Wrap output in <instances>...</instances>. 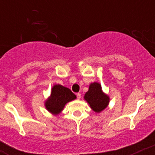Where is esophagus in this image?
<instances>
[{
  "label": "esophagus",
  "mask_w": 155,
  "mask_h": 155,
  "mask_svg": "<svg viewBox=\"0 0 155 155\" xmlns=\"http://www.w3.org/2000/svg\"><path fill=\"white\" fill-rule=\"evenodd\" d=\"M76 96H77V99L78 100H79V99H81V95L80 93H77L76 94Z\"/></svg>",
  "instance_id": "34e87169"
}]
</instances>
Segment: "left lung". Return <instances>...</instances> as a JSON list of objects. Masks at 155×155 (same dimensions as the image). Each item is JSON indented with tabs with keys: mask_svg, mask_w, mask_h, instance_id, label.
I'll use <instances>...</instances> for the list:
<instances>
[{
	"mask_svg": "<svg viewBox=\"0 0 155 155\" xmlns=\"http://www.w3.org/2000/svg\"><path fill=\"white\" fill-rule=\"evenodd\" d=\"M84 99L95 113H101L109 104L110 97L103 91L101 84L98 82L91 83Z\"/></svg>",
	"mask_w": 155,
	"mask_h": 155,
	"instance_id": "obj_1",
	"label": "left lung"
}]
</instances>
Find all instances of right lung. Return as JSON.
Returning a JSON list of instances; mask_svg holds the SVG:
<instances>
[{
    "mask_svg": "<svg viewBox=\"0 0 155 155\" xmlns=\"http://www.w3.org/2000/svg\"><path fill=\"white\" fill-rule=\"evenodd\" d=\"M76 96L69 88L60 84H54L51 90L50 95L44 102L46 109L51 114H60L68 102L75 100Z\"/></svg>",
    "mask_w": 155,
    "mask_h": 155,
    "instance_id": "right-lung-1",
    "label": "right lung"
}]
</instances>
